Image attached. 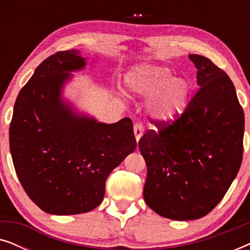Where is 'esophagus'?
Here are the masks:
<instances>
[{
  "mask_svg": "<svg viewBox=\"0 0 250 250\" xmlns=\"http://www.w3.org/2000/svg\"><path fill=\"white\" fill-rule=\"evenodd\" d=\"M143 132H145V126H143L142 123H135L134 124V134H135V139L136 141H139L140 138H141Z\"/></svg>",
  "mask_w": 250,
  "mask_h": 250,
  "instance_id": "34e87169",
  "label": "esophagus"
}]
</instances>
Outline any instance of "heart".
Segmentation results:
<instances>
[{
    "label": "heart",
    "mask_w": 250,
    "mask_h": 250,
    "mask_svg": "<svg viewBox=\"0 0 250 250\" xmlns=\"http://www.w3.org/2000/svg\"><path fill=\"white\" fill-rule=\"evenodd\" d=\"M125 85L133 93L150 95V112L160 121H173L187 105L189 93L187 82L173 78L170 70L164 66L141 64L132 68L126 74Z\"/></svg>",
    "instance_id": "1"
}]
</instances>
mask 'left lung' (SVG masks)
Masks as SVG:
<instances>
[{"label": "left lung", "instance_id": "8db88e82", "mask_svg": "<svg viewBox=\"0 0 250 250\" xmlns=\"http://www.w3.org/2000/svg\"><path fill=\"white\" fill-rule=\"evenodd\" d=\"M196 93L172 122L151 121L139 141L146 160L143 198L160 216L190 221L223 199L241 166L245 115L234 85L206 57L190 54Z\"/></svg>", "mask_w": 250, "mask_h": 250}]
</instances>
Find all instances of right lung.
Returning <instances> with one entry per match:
<instances>
[{"mask_svg": "<svg viewBox=\"0 0 250 250\" xmlns=\"http://www.w3.org/2000/svg\"><path fill=\"white\" fill-rule=\"evenodd\" d=\"M84 66L77 50L46 58L20 90L10 123L17 175L30 199L49 214L98 207L109 174L136 148L131 118L104 124L77 116L61 100L68 71Z\"/></svg>", "mask_w": 250, "mask_h": 250, "instance_id": "obj_1", "label": "right lung"}]
</instances>
